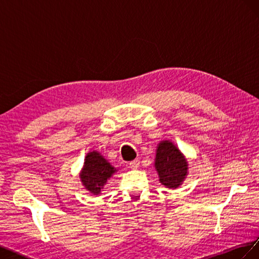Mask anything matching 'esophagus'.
I'll return each instance as SVG.
<instances>
[{
	"label": "esophagus",
	"instance_id": "esophagus-1",
	"mask_svg": "<svg viewBox=\"0 0 259 259\" xmlns=\"http://www.w3.org/2000/svg\"><path fill=\"white\" fill-rule=\"evenodd\" d=\"M128 165H130V167L131 168H138L139 167V161L138 160H134V161H132V162H130L128 163Z\"/></svg>",
	"mask_w": 259,
	"mask_h": 259
}]
</instances>
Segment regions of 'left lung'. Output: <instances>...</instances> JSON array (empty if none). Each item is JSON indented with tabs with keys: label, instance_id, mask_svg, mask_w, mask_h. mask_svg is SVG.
Segmentation results:
<instances>
[{
	"label": "left lung",
	"instance_id": "1",
	"mask_svg": "<svg viewBox=\"0 0 259 259\" xmlns=\"http://www.w3.org/2000/svg\"><path fill=\"white\" fill-rule=\"evenodd\" d=\"M187 161L173 144L163 142L159 145L155 156V168L162 185L177 188L187 175Z\"/></svg>",
	"mask_w": 259,
	"mask_h": 259
}]
</instances>
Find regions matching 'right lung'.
Returning a JSON list of instances; mask_svg holds the SVG:
<instances>
[{"instance_id": "obj_1", "label": "right lung", "mask_w": 259, "mask_h": 259, "mask_svg": "<svg viewBox=\"0 0 259 259\" xmlns=\"http://www.w3.org/2000/svg\"><path fill=\"white\" fill-rule=\"evenodd\" d=\"M115 169L98 152H90L85 158L81 180L88 190L94 194L100 193L107 179L110 178Z\"/></svg>"}]
</instances>
